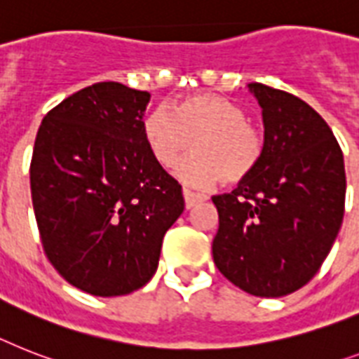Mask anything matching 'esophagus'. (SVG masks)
<instances>
[{
  "label": "esophagus",
  "mask_w": 359,
  "mask_h": 359,
  "mask_svg": "<svg viewBox=\"0 0 359 359\" xmlns=\"http://www.w3.org/2000/svg\"><path fill=\"white\" fill-rule=\"evenodd\" d=\"M184 194V203H186V208H194L197 203H201V201H205L206 197L205 195H199V194H195V191H189V189H184L182 191Z\"/></svg>",
  "instance_id": "34e87169"
}]
</instances>
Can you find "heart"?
I'll use <instances>...</instances> for the list:
<instances>
[{"label":"heart","mask_w":359,"mask_h":359,"mask_svg":"<svg viewBox=\"0 0 359 359\" xmlns=\"http://www.w3.org/2000/svg\"><path fill=\"white\" fill-rule=\"evenodd\" d=\"M144 142L160 168L170 170L189 145L194 154L179 165L184 184L205 189L221 180L245 182L260 165L265 136L240 104L215 94H195L170 107L151 110L142 121Z\"/></svg>","instance_id":"heart-1"}]
</instances>
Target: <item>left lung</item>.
<instances>
[{"instance_id":"8db88e82","label":"left lung","mask_w":359,"mask_h":359,"mask_svg":"<svg viewBox=\"0 0 359 359\" xmlns=\"http://www.w3.org/2000/svg\"><path fill=\"white\" fill-rule=\"evenodd\" d=\"M264 116L260 165L230 194L214 195L221 275L256 297H284L316 276L345 212V162L334 133L293 94L250 83Z\"/></svg>"}]
</instances>
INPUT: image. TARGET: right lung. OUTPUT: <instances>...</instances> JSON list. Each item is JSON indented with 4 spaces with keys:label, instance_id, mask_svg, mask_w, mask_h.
I'll use <instances>...</instances> for the list:
<instances>
[{
    "label": "right lung",
    "instance_id": "obj_1",
    "mask_svg": "<svg viewBox=\"0 0 359 359\" xmlns=\"http://www.w3.org/2000/svg\"><path fill=\"white\" fill-rule=\"evenodd\" d=\"M149 99L121 83H95L49 110L34 140L29 175L43 252L90 295L144 287L184 210L182 186L144 142Z\"/></svg>",
    "mask_w": 359,
    "mask_h": 359
}]
</instances>
